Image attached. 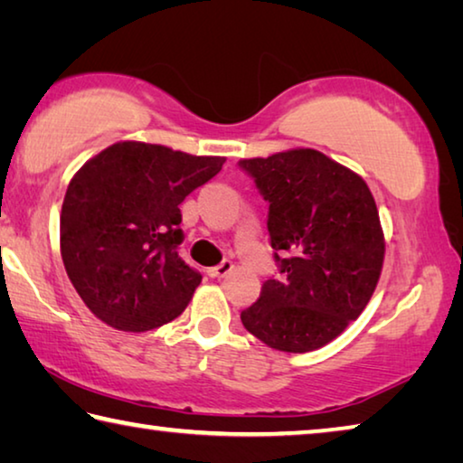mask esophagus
<instances>
[{
	"label": "esophagus",
	"mask_w": 463,
	"mask_h": 463,
	"mask_svg": "<svg viewBox=\"0 0 463 463\" xmlns=\"http://www.w3.org/2000/svg\"><path fill=\"white\" fill-rule=\"evenodd\" d=\"M232 268H234L232 261L231 260H224L222 263H218L216 268H210L208 269V276L210 278H226L232 271Z\"/></svg>",
	"instance_id": "1"
}]
</instances>
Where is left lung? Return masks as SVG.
Masks as SVG:
<instances>
[{
  "instance_id": "1",
  "label": "left lung",
  "mask_w": 463,
  "mask_h": 463,
  "mask_svg": "<svg viewBox=\"0 0 463 463\" xmlns=\"http://www.w3.org/2000/svg\"><path fill=\"white\" fill-rule=\"evenodd\" d=\"M269 203L268 231L278 276L241 312L250 335L304 354L339 336L367 307L380 279L383 234L362 177L315 148L242 159Z\"/></svg>"
}]
</instances>
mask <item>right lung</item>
Wrapping results in <instances>:
<instances>
[{"mask_svg":"<svg viewBox=\"0 0 463 463\" xmlns=\"http://www.w3.org/2000/svg\"><path fill=\"white\" fill-rule=\"evenodd\" d=\"M224 156L161 145L116 143L90 159L67 187L61 255L93 315L143 333L177 318L202 273L177 255L179 203L222 169Z\"/></svg>","mask_w":463,"mask_h":463,"instance_id":"1","label":"right lung"}]
</instances>
